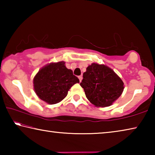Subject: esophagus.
<instances>
[{"instance_id":"34e87169","label":"esophagus","mask_w":155,"mask_h":155,"mask_svg":"<svg viewBox=\"0 0 155 155\" xmlns=\"http://www.w3.org/2000/svg\"><path fill=\"white\" fill-rule=\"evenodd\" d=\"M78 79H79L80 82H81V81H82V79H83V77H82V76H79V77H78Z\"/></svg>"}]
</instances>
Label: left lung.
<instances>
[{"label": "left lung", "instance_id": "left-lung-1", "mask_svg": "<svg viewBox=\"0 0 155 155\" xmlns=\"http://www.w3.org/2000/svg\"><path fill=\"white\" fill-rule=\"evenodd\" d=\"M80 83L88 101L96 107H109L121 96L124 83L111 68L93 63L83 73Z\"/></svg>", "mask_w": 155, "mask_h": 155}]
</instances>
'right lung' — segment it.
Listing matches in <instances>:
<instances>
[{
	"mask_svg": "<svg viewBox=\"0 0 155 155\" xmlns=\"http://www.w3.org/2000/svg\"><path fill=\"white\" fill-rule=\"evenodd\" d=\"M64 61L52 62L44 65L33 78V88L36 95L49 104L64 100L72 85L79 83L72 70L65 67Z\"/></svg>",
	"mask_w": 155,
	"mask_h": 155,
	"instance_id": "add662e5",
	"label": "right lung"
}]
</instances>
